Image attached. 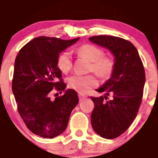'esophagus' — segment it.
<instances>
[{"label":"esophagus","instance_id":"34e87169","mask_svg":"<svg viewBox=\"0 0 158 158\" xmlns=\"http://www.w3.org/2000/svg\"><path fill=\"white\" fill-rule=\"evenodd\" d=\"M85 98H86V96H85V95L82 94V93H79V100H80V101L83 100V99H85Z\"/></svg>","mask_w":158,"mask_h":158}]
</instances>
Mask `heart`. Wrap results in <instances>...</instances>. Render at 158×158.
<instances>
[{
	"label": "heart",
	"instance_id": "1",
	"mask_svg": "<svg viewBox=\"0 0 158 158\" xmlns=\"http://www.w3.org/2000/svg\"><path fill=\"white\" fill-rule=\"evenodd\" d=\"M77 52L91 62L90 70L95 72L102 78H108L114 69V61L112 58L103 56V51L99 47L91 44L81 45ZM57 66L64 74H67L73 66L72 55L69 51L61 53L57 59ZM68 86L80 93H84L97 86L98 79L94 75H73L67 79Z\"/></svg>",
	"mask_w": 158,
	"mask_h": 158
}]
</instances>
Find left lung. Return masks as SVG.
I'll return each mask as SVG.
<instances>
[{
    "label": "left lung",
    "instance_id": "1",
    "mask_svg": "<svg viewBox=\"0 0 158 158\" xmlns=\"http://www.w3.org/2000/svg\"><path fill=\"white\" fill-rule=\"evenodd\" d=\"M89 40L108 49L114 56V69L110 79L96 89L105 96L93 97L91 123L95 132L114 139L129 128L135 119L143 97L145 72L137 48L129 41L110 35H98ZM111 94L110 101H105Z\"/></svg>",
    "mask_w": 158,
    "mask_h": 158
}]
</instances>
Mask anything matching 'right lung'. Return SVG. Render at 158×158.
I'll use <instances>...</instances> for the list:
<instances>
[{
    "label": "right lung",
    "instance_id": "1",
    "mask_svg": "<svg viewBox=\"0 0 158 158\" xmlns=\"http://www.w3.org/2000/svg\"><path fill=\"white\" fill-rule=\"evenodd\" d=\"M79 39L35 38L15 59L12 91L18 113L27 127L44 138H54L65 131L70 114L79 102L75 90H65L66 85L57 66L59 54ZM54 88L65 91V94L52 101L49 93Z\"/></svg>",
    "mask_w": 158,
    "mask_h": 158
}]
</instances>
